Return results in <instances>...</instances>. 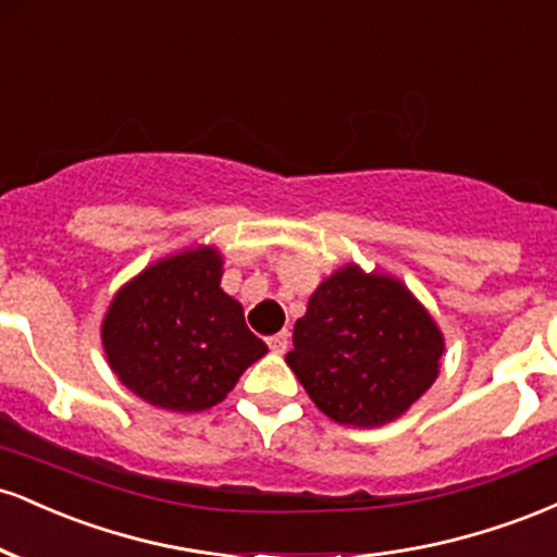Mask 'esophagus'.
I'll use <instances>...</instances> for the list:
<instances>
[{
	"label": "esophagus",
	"mask_w": 557,
	"mask_h": 557,
	"mask_svg": "<svg viewBox=\"0 0 557 557\" xmlns=\"http://www.w3.org/2000/svg\"><path fill=\"white\" fill-rule=\"evenodd\" d=\"M287 343H290V332H287V330L277 332V335H272V337H267V345L272 348V354H280V356H283L287 350Z\"/></svg>",
	"instance_id": "1"
}]
</instances>
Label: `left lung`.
I'll use <instances>...</instances> for the list:
<instances>
[{
	"label": "left lung",
	"instance_id": "obj_1",
	"mask_svg": "<svg viewBox=\"0 0 557 557\" xmlns=\"http://www.w3.org/2000/svg\"><path fill=\"white\" fill-rule=\"evenodd\" d=\"M443 332L400 280L345 264L311 293L287 367L337 424L403 417L440 374Z\"/></svg>",
	"mask_w": 557,
	"mask_h": 557
}]
</instances>
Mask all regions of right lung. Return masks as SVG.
Instances as JSON below:
<instances>
[{
  "mask_svg": "<svg viewBox=\"0 0 557 557\" xmlns=\"http://www.w3.org/2000/svg\"><path fill=\"white\" fill-rule=\"evenodd\" d=\"M220 280L222 253L198 246L154 261L114 293L101 343L138 398L177 413L207 411L267 354Z\"/></svg>",
  "mask_w": 557,
  "mask_h": 557,
  "instance_id": "add662e5",
  "label": "right lung"
}]
</instances>
